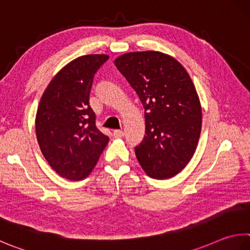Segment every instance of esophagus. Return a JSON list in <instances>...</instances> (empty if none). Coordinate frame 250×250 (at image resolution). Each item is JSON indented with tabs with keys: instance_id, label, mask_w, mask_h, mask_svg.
I'll return each mask as SVG.
<instances>
[{
	"instance_id": "34e87169",
	"label": "esophagus",
	"mask_w": 250,
	"mask_h": 250,
	"mask_svg": "<svg viewBox=\"0 0 250 250\" xmlns=\"http://www.w3.org/2000/svg\"><path fill=\"white\" fill-rule=\"evenodd\" d=\"M124 131L122 130H113V137L115 138H122L124 137Z\"/></svg>"
}]
</instances>
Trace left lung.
Returning a JSON list of instances; mask_svg holds the SVG:
<instances>
[{
    "label": "left lung",
    "instance_id": "obj_1",
    "mask_svg": "<svg viewBox=\"0 0 250 250\" xmlns=\"http://www.w3.org/2000/svg\"><path fill=\"white\" fill-rule=\"evenodd\" d=\"M115 64L145 109V135L134 148L141 167L151 178L174 177L191 160L201 132L191 79L178 61L158 51L125 53Z\"/></svg>",
    "mask_w": 250,
    "mask_h": 250
}]
</instances>
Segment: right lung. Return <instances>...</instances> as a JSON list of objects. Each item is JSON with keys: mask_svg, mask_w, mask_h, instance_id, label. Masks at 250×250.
<instances>
[{"mask_svg": "<svg viewBox=\"0 0 250 250\" xmlns=\"http://www.w3.org/2000/svg\"><path fill=\"white\" fill-rule=\"evenodd\" d=\"M107 60L106 54L75 59L54 76L40 99L36 116L39 146L50 166L66 179L86 178L109 141L96 128L89 106L94 75Z\"/></svg>", "mask_w": 250, "mask_h": 250, "instance_id": "1", "label": "right lung"}]
</instances>
